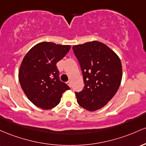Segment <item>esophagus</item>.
I'll use <instances>...</instances> for the list:
<instances>
[{"instance_id":"esophagus-1","label":"esophagus","mask_w":146,"mask_h":146,"mask_svg":"<svg viewBox=\"0 0 146 146\" xmlns=\"http://www.w3.org/2000/svg\"><path fill=\"white\" fill-rule=\"evenodd\" d=\"M67 84H68V86H70V88H71V86H72V83H71V81H68V82H67Z\"/></svg>"}]
</instances>
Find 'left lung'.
Wrapping results in <instances>:
<instances>
[{
  "instance_id": "1",
  "label": "left lung",
  "mask_w": 146,
  "mask_h": 146,
  "mask_svg": "<svg viewBox=\"0 0 146 146\" xmlns=\"http://www.w3.org/2000/svg\"><path fill=\"white\" fill-rule=\"evenodd\" d=\"M72 50L83 74L84 88L76 92L78 104L89 111L99 110L117 93L122 78V66L118 56L98 41L75 45Z\"/></svg>"
}]
</instances>
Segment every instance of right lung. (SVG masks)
Masks as SVG:
<instances>
[{
    "instance_id": "add662e5",
    "label": "right lung",
    "mask_w": 146,
    "mask_h": 146,
    "mask_svg": "<svg viewBox=\"0 0 146 146\" xmlns=\"http://www.w3.org/2000/svg\"><path fill=\"white\" fill-rule=\"evenodd\" d=\"M70 49V45L42 42L25 56L19 70V82L27 98L37 107L53 108L60 103L63 93L70 89L60 81L56 66Z\"/></svg>"
}]
</instances>
